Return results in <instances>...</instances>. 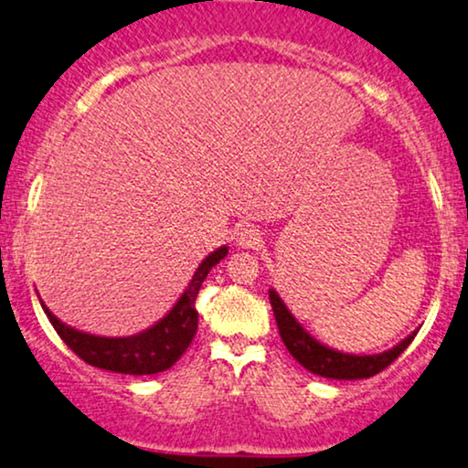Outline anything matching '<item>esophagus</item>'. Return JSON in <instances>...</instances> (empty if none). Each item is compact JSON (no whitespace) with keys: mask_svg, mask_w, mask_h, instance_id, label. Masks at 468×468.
<instances>
[{"mask_svg":"<svg viewBox=\"0 0 468 468\" xmlns=\"http://www.w3.org/2000/svg\"><path fill=\"white\" fill-rule=\"evenodd\" d=\"M263 244V233L257 227H248L238 230V246L244 248V250H257L259 246Z\"/></svg>","mask_w":468,"mask_h":468,"instance_id":"esophagus-1","label":"esophagus"}]
</instances>
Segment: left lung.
Here are the masks:
<instances>
[{
	"instance_id": "8db88e82",
	"label": "left lung",
	"mask_w": 468,
	"mask_h": 468,
	"mask_svg": "<svg viewBox=\"0 0 468 468\" xmlns=\"http://www.w3.org/2000/svg\"><path fill=\"white\" fill-rule=\"evenodd\" d=\"M270 303L278 324V333H281V339L289 354L311 374L333 378V380H363V378L380 374L384 367L391 365L410 346V341L417 335L415 330L406 339H401L398 346H393L391 350L380 354H347L324 346L311 333H306V328L287 309L276 289H270Z\"/></svg>"
}]
</instances>
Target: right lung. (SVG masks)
Returning a JSON list of instances; mask_svg holds the SVG:
<instances>
[{"mask_svg": "<svg viewBox=\"0 0 468 468\" xmlns=\"http://www.w3.org/2000/svg\"><path fill=\"white\" fill-rule=\"evenodd\" d=\"M227 254L229 246H220L211 254H207L194 271L190 285L186 287V292L181 293L173 309L151 328L132 336H97L81 333V330L60 322L47 309L43 300H40V306H43L56 333L62 336V341L88 365L129 376L159 374V371L170 369L192 343L198 328V313L194 309L198 289L211 268L220 263Z\"/></svg>", "mask_w": 468, "mask_h": 468, "instance_id": "1", "label": "right lung"}]
</instances>
